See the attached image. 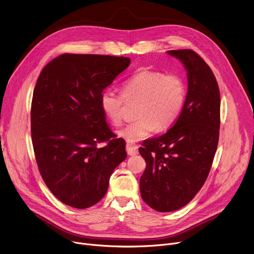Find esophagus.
Here are the masks:
<instances>
[{"label":"esophagus","mask_w":254,"mask_h":254,"mask_svg":"<svg viewBox=\"0 0 254 254\" xmlns=\"http://www.w3.org/2000/svg\"><path fill=\"white\" fill-rule=\"evenodd\" d=\"M126 149H127V153L129 156H134V155H136V154L138 153V151H137V146H136V144H134V143L127 142Z\"/></svg>","instance_id":"1"}]
</instances>
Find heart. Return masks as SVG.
Segmentation results:
<instances>
[{
  "label": "heart",
  "mask_w": 254,
  "mask_h": 254,
  "mask_svg": "<svg viewBox=\"0 0 254 254\" xmlns=\"http://www.w3.org/2000/svg\"><path fill=\"white\" fill-rule=\"evenodd\" d=\"M122 92L105 88L100 93L99 103L107 120L114 126H121L126 101L138 102L135 108L137 120L119 132L133 142L147 138L157 129L165 130L177 122L186 101L187 86L178 74L142 69L124 81Z\"/></svg>",
  "instance_id": "b5f03b06"
}]
</instances>
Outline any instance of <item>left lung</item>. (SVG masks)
Listing matches in <instances>:
<instances>
[{
  "label": "left lung",
  "instance_id": "obj_1",
  "mask_svg": "<svg viewBox=\"0 0 254 254\" xmlns=\"http://www.w3.org/2000/svg\"><path fill=\"white\" fill-rule=\"evenodd\" d=\"M187 70L188 92L179 119L163 135L146 139L147 163L139 180L142 200L160 212L187 205L209 175L218 146L220 92L208 64L193 50H170Z\"/></svg>",
  "mask_w": 254,
  "mask_h": 254
}]
</instances>
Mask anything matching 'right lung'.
<instances>
[{
	"instance_id": "add662e5",
	"label": "right lung",
	"mask_w": 254,
	"mask_h": 254,
	"mask_svg": "<svg viewBox=\"0 0 254 254\" xmlns=\"http://www.w3.org/2000/svg\"><path fill=\"white\" fill-rule=\"evenodd\" d=\"M130 59L61 54L41 71L31 104V134L39 172L62 203L85 209L105 195L126 142L111 130L100 107L102 90ZM105 142L101 148L98 146Z\"/></svg>"
}]
</instances>
